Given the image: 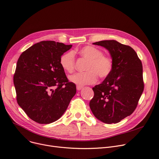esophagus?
Returning a JSON list of instances; mask_svg holds the SVG:
<instances>
[{
  "instance_id": "obj_1",
  "label": "esophagus",
  "mask_w": 159,
  "mask_h": 159,
  "mask_svg": "<svg viewBox=\"0 0 159 159\" xmlns=\"http://www.w3.org/2000/svg\"><path fill=\"white\" fill-rule=\"evenodd\" d=\"M82 86H79V85H77V89L78 90V91H79V90H80V89H82Z\"/></svg>"
}]
</instances>
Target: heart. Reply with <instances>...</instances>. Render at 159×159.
I'll return each mask as SVG.
<instances>
[{"mask_svg": "<svg viewBox=\"0 0 159 159\" xmlns=\"http://www.w3.org/2000/svg\"><path fill=\"white\" fill-rule=\"evenodd\" d=\"M78 53L87 61L85 73H75L70 77V80L78 85L91 84L98 79L107 77L113 68L112 58L103 55L102 51L94 46H87L80 48ZM60 64L67 73H71L75 69V58L72 52L64 53L60 58Z\"/></svg>", "mask_w": 159, "mask_h": 159, "instance_id": "1", "label": "heart"}]
</instances>
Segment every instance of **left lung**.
<instances>
[{
	"label": "left lung",
	"mask_w": 159,
	"mask_h": 159,
	"mask_svg": "<svg viewBox=\"0 0 159 159\" xmlns=\"http://www.w3.org/2000/svg\"><path fill=\"white\" fill-rule=\"evenodd\" d=\"M109 51L113 62L110 75L93 88L89 102L95 117L104 123L119 122L135 111L144 88L143 64L131 47L110 40L93 43Z\"/></svg>",
	"instance_id": "left-lung-1"
}]
</instances>
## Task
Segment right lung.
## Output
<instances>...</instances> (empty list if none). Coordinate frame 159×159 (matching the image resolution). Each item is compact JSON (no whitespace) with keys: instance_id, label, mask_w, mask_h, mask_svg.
I'll return each mask as SVG.
<instances>
[{"instance_id":"1","label":"right lung","mask_w":159,"mask_h":159,"mask_svg":"<svg viewBox=\"0 0 159 159\" xmlns=\"http://www.w3.org/2000/svg\"><path fill=\"white\" fill-rule=\"evenodd\" d=\"M72 45L55 41L35 44L19 57L13 83L19 106L39 124L60 119L76 93L60 64V58Z\"/></svg>"}]
</instances>
